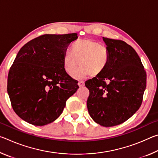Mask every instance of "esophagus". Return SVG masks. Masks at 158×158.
I'll list each match as a JSON object with an SVG mask.
<instances>
[{
  "label": "esophagus",
  "mask_w": 158,
  "mask_h": 158,
  "mask_svg": "<svg viewBox=\"0 0 158 158\" xmlns=\"http://www.w3.org/2000/svg\"><path fill=\"white\" fill-rule=\"evenodd\" d=\"M78 85H79V87L84 86V81H79L78 82Z\"/></svg>",
  "instance_id": "esophagus-1"
}]
</instances>
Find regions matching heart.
<instances>
[{"label": "heart", "mask_w": 158, "mask_h": 158, "mask_svg": "<svg viewBox=\"0 0 158 158\" xmlns=\"http://www.w3.org/2000/svg\"><path fill=\"white\" fill-rule=\"evenodd\" d=\"M72 53H67L63 58V67L69 75L74 76L77 69L81 66L80 75L93 77L104 73L109 63V52L107 47L91 39H83L72 45Z\"/></svg>", "instance_id": "obj_1"}]
</instances>
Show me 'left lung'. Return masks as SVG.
Returning a JSON list of instances; mask_svg holds the SVG:
<instances>
[{"mask_svg":"<svg viewBox=\"0 0 158 158\" xmlns=\"http://www.w3.org/2000/svg\"><path fill=\"white\" fill-rule=\"evenodd\" d=\"M109 52L102 74L85 82L90 94V117L104 127L121 124L141 106L146 87V73L135 50L124 41L102 37Z\"/></svg>","mask_w":158,"mask_h":158,"instance_id":"obj_1","label":"left lung"}]
</instances>
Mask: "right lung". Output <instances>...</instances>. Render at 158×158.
<instances>
[{"mask_svg":"<svg viewBox=\"0 0 158 158\" xmlns=\"http://www.w3.org/2000/svg\"><path fill=\"white\" fill-rule=\"evenodd\" d=\"M77 37V33L45 34L21 48L7 87L13 110L23 121L36 126L53 122L79 89L63 63L68 45Z\"/></svg>","mask_w":158,"mask_h":158,"instance_id":"obj_1","label":"right lung"}]
</instances>
